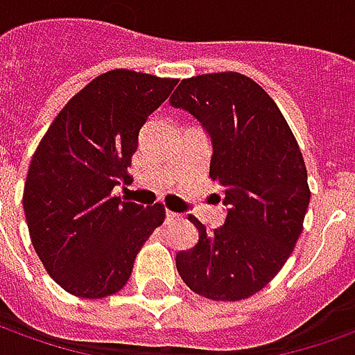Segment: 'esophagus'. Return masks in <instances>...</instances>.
Instances as JSON below:
<instances>
[{"mask_svg": "<svg viewBox=\"0 0 355 355\" xmlns=\"http://www.w3.org/2000/svg\"><path fill=\"white\" fill-rule=\"evenodd\" d=\"M166 220L168 222H175V220H182V216L178 212H172V210H166Z\"/></svg>", "mask_w": 355, "mask_h": 355, "instance_id": "esophagus-1", "label": "esophagus"}]
</instances>
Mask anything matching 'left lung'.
<instances>
[{
    "label": "left lung",
    "mask_w": 355,
    "mask_h": 355,
    "mask_svg": "<svg viewBox=\"0 0 355 355\" xmlns=\"http://www.w3.org/2000/svg\"><path fill=\"white\" fill-rule=\"evenodd\" d=\"M170 104L210 137L209 175L226 207L212 232L189 216L199 241L175 255L178 272L209 300H245L278 275L304 230L311 193L302 150L275 100L241 73L183 79Z\"/></svg>",
    "instance_id": "8db88e82"
}]
</instances>
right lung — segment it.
<instances>
[{"instance_id": "right-lung-1", "label": "right lung", "mask_w": 355, "mask_h": 355, "mask_svg": "<svg viewBox=\"0 0 355 355\" xmlns=\"http://www.w3.org/2000/svg\"><path fill=\"white\" fill-rule=\"evenodd\" d=\"M175 79L114 69L65 104L34 153L23 193L31 239L48 275L73 295L119 292L164 207L121 201L139 131Z\"/></svg>"}]
</instances>
